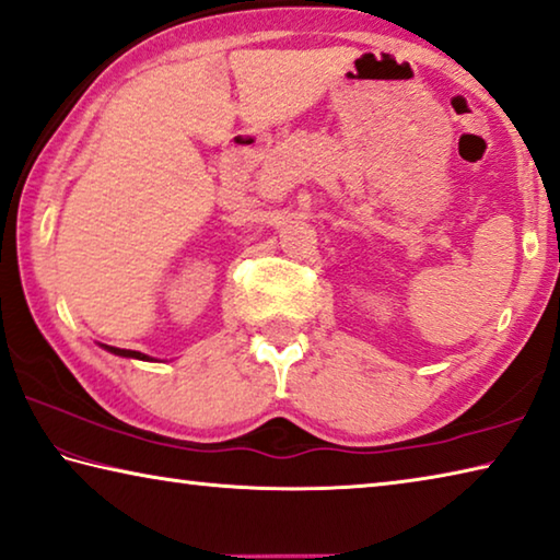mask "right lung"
<instances>
[{"mask_svg":"<svg viewBox=\"0 0 560 560\" xmlns=\"http://www.w3.org/2000/svg\"><path fill=\"white\" fill-rule=\"evenodd\" d=\"M104 347L106 352H112V354H116V357H128V360H143V362H159V360H153V357H149V354H143V352H136V350H121V347H112V345H101Z\"/></svg>","mask_w":560,"mask_h":560,"instance_id":"add662e5","label":"right lung"}]
</instances>
